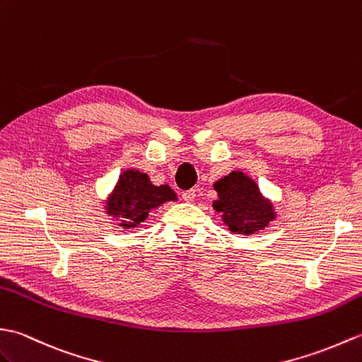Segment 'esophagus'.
I'll return each instance as SVG.
<instances>
[{
  "instance_id": "obj_1",
  "label": "esophagus",
  "mask_w": 362,
  "mask_h": 362,
  "mask_svg": "<svg viewBox=\"0 0 362 362\" xmlns=\"http://www.w3.org/2000/svg\"><path fill=\"white\" fill-rule=\"evenodd\" d=\"M195 198H197V192H195V189H189V190H184V192H182V199H184V202H187V203H194V202H195Z\"/></svg>"
}]
</instances>
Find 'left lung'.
I'll return each instance as SVG.
<instances>
[{
	"label": "left lung",
	"instance_id": "left-lung-1",
	"mask_svg": "<svg viewBox=\"0 0 362 362\" xmlns=\"http://www.w3.org/2000/svg\"><path fill=\"white\" fill-rule=\"evenodd\" d=\"M218 199L214 203L215 211L223 214V220L232 232L254 234L274 218L269 203L262 198L255 182L242 172H232L215 182Z\"/></svg>",
	"mask_w": 362,
	"mask_h": 362
}]
</instances>
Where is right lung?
Masks as SVG:
<instances>
[{
	"instance_id": "obj_1",
	"label": "right lung",
	"mask_w": 362,
	"mask_h": 362,
	"mask_svg": "<svg viewBox=\"0 0 362 362\" xmlns=\"http://www.w3.org/2000/svg\"><path fill=\"white\" fill-rule=\"evenodd\" d=\"M176 199L168 186H153L146 173L128 170L119 178L115 194L108 202V214L124 218L120 226L136 228L147 218L151 209Z\"/></svg>"
}]
</instances>
